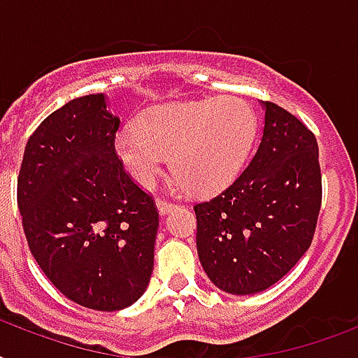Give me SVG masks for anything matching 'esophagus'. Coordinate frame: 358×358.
<instances>
[{"mask_svg":"<svg viewBox=\"0 0 358 358\" xmlns=\"http://www.w3.org/2000/svg\"><path fill=\"white\" fill-rule=\"evenodd\" d=\"M156 206H157V210H159V213H162V215H167V213L171 212L173 208H176V204H174V202L165 201V199H157Z\"/></svg>","mask_w":358,"mask_h":358,"instance_id":"esophagus-1","label":"esophagus"}]
</instances>
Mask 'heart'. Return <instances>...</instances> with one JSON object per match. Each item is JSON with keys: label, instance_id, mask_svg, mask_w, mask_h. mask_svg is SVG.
<instances>
[{"label": "heart", "instance_id": "1", "mask_svg": "<svg viewBox=\"0 0 358 358\" xmlns=\"http://www.w3.org/2000/svg\"><path fill=\"white\" fill-rule=\"evenodd\" d=\"M258 119L238 96L171 103L148 109L139 126L115 135V152L131 178L150 187L171 156V173L191 195L223 189L243 167Z\"/></svg>", "mask_w": 358, "mask_h": 358}]
</instances>
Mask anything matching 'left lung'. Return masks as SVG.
<instances>
[{
    "mask_svg": "<svg viewBox=\"0 0 358 358\" xmlns=\"http://www.w3.org/2000/svg\"><path fill=\"white\" fill-rule=\"evenodd\" d=\"M266 124L243 173L210 201L193 206L196 250L217 288L264 292L301 260L322 208L317 141L297 117L264 102Z\"/></svg>",
    "mask_w": 358,
    "mask_h": 358,
    "instance_id": "1",
    "label": "left lung"
}]
</instances>
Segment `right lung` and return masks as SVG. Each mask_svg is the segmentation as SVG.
I'll return each mask as SVG.
<instances>
[{"mask_svg":"<svg viewBox=\"0 0 358 358\" xmlns=\"http://www.w3.org/2000/svg\"><path fill=\"white\" fill-rule=\"evenodd\" d=\"M119 126L103 94L74 98L33 131L18 174L31 255L64 297L102 312L145 294L159 224L115 152Z\"/></svg>","mask_w":358,"mask_h":358,"instance_id":"1","label":"right lung"}]
</instances>
